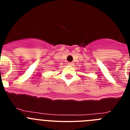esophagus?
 Masks as SVG:
<instances>
[{"label":"esophagus","instance_id":"1","mask_svg":"<svg viewBox=\"0 0 130 130\" xmlns=\"http://www.w3.org/2000/svg\"><path fill=\"white\" fill-rule=\"evenodd\" d=\"M68 65L70 66H73L74 65V62H68Z\"/></svg>","mask_w":130,"mask_h":130}]
</instances>
